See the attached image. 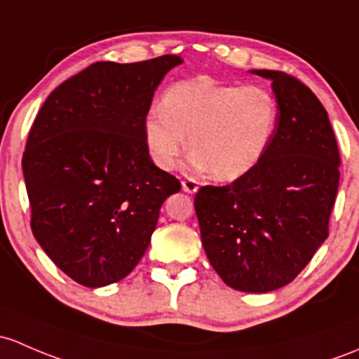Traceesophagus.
Here are the masks:
<instances>
[{"mask_svg":"<svg viewBox=\"0 0 359 359\" xmlns=\"http://www.w3.org/2000/svg\"><path fill=\"white\" fill-rule=\"evenodd\" d=\"M199 189V182L194 179H186L182 180V191L184 192H189V194H194Z\"/></svg>","mask_w":359,"mask_h":359,"instance_id":"34e87169","label":"esophagus"}]
</instances>
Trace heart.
<instances>
[{
  "label": "heart",
  "mask_w": 359,
  "mask_h": 359,
  "mask_svg": "<svg viewBox=\"0 0 359 359\" xmlns=\"http://www.w3.org/2000/svg\"><path fill=\"white\" fill-rule=\"evenodd\" d=\"M278 116L277 97L263 86L217 84L210 77H196L165 90L161 108L146 115L142 135L158 168H175L189 144L192 167L230 182L262 161Z\"/></svg>",
  "instance_id": "heart-1"
}]
</instances>
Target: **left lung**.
<instances>
[{
    "instance_id": "obj_1",
    "label": "left lung",
    "mask_w": 359,
    "mask_h": 359,
    "mask_svg": "<svg viewBox=\"0 0 359 359\" xmlns=\"http://www.w3.org/2000/svg\"><path fill=\"white\" fill-rule=\"evenodd\" d=\"M271 81L280 108L265 156L229 186L194 198L201 243L229 287L270 292L292 282L329 237L339 187L337 141L318 97L292 75L251 70Z\"/></svg>"
}]
</instances>
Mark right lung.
Segmentation results:
<instances>
[{"mask_svg": "<svg viewBox=\"0 0 359 359\" xmlns=\"http://www.w3.org/2000/svg\"><path fill=\"white\" fill-rule=\"evenodd\" d=\"M182 60L97 62L60 84L29 132L22 168L30 227L63 273L104 287L134 270L180 182L151 161L142 135L154 90Z\"/></svg>", "mask_w": 359, "mask_h": 359, "instance_id": "right-lung-1", "label": "right lung"}]
</instances>
